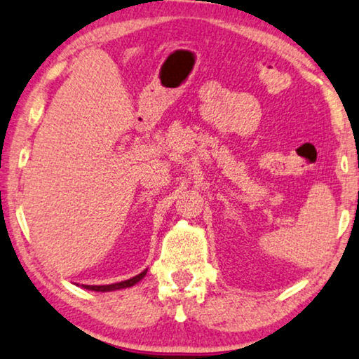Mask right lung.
<instances>
[{
  "label": "right lung",
  "instance_id": "right-lung-1",
  "mask_svg": "<svg viewBox=\"0 0 359 359\" xmlns=\"http://www.w3.org/2000/svg\"><path fill=\"white\" fill-rule=\"evenodd\" d=\"M147 276V271H143L142 273H138V276H135L132 278H128V280H123V282H117V283H110V285H82L83 288H87V290H94V292H111V290H120V288H127V287H132L135 283H138L142 280L143 277Z\"/></svg>",
  "mask_w": 359,
  "mask_h": 359
}]
</instances>
